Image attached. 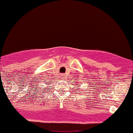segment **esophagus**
I'll list each match as a JSON object with an SVG mask.
<instances>
[{"label": "esophagus", "instance_id": "34e87169", "mask_svg": "<svg viewBox=\"0 0 133 133\" xmlns=\"http://www.w3.org/2000/svg\"><path fill=\"white\" fill-rule=\"evenodd\" d=\"M64 76H65V75H64V74H63V75H61V78H64Z\"/></svg>", "mask_w": 133, "mask_h": 133}]
</instances>
